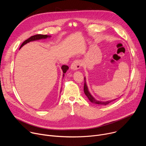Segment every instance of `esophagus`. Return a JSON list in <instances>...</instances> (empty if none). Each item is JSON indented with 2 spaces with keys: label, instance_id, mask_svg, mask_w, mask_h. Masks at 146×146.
Segmentation results:
<instances>
[{
  "label": "esophagus",
  "instance_id": "34e87169",
  "mask_svg": "<svg viewBox=\"0 0 146 146\" xmlns=\"http://www.w3.org/2000/svg\"><path fill=\"white\" fill-rule=\"evenodd\" d=\"M81 66V61L78 59L74 60L70 66V68L73 70H76L80 68Z\"/></svg>",
  "mask_w": 146,
  "mask_h": 146
}]
</instances>
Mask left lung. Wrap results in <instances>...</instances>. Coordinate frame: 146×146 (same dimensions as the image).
Instances as JSON below:
<instances>
[{
	"label": "left lung",
	"instance_id": "8db88e82",
	"mask_svg": "<svg viewBox=\"0 0 146 146\" xmlns=\"http://www.w3.org/2000/svg\"><path fill=\"white\" fill-rule=\"evenodd\" d=\"M84 80H85V82H84V93H85L86 95L87 96V98H88V99L90 100V101L91 102H92L93 103H95V104H96V105H98L105 106V105H108L109 103H111V102L117 99H115L111 100H108V101H99V100H98L95 99L88 91V87L87 86L86 82V77H84Z\"/></svg>",
	"mask_w": 146,
	"mask_h": 146
}]
</instances>
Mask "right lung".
<instances>
[{"mask_svg":"<svg viewBox=\"0 0 146 146\" xmlns=\"http://www.w3.org/2000/svg\"><path fill=\"white\" fill-rule=\"evenodd\" d=\"M51 36H48V35H34V36H31V37H29V38H28L27 40H26L25 41H24L23 43L21 44V46L19 49L21 48L23 46H24L25 44L31 42V41H35V40H41V39H46L48 37H50ZM62 71H63V78L65 76V73L67 72V70H68L69 69V67L67 66V65H63L62 66V68H61Z\"/></svg>","mask_w":146,"mask_h":146,"instance_id":"obj_1","label":"right lung"}]
</instances>
